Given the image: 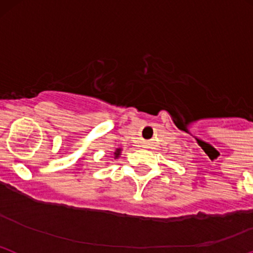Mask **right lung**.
<instances>
[{"label":"right lung","mask_w":253,"mask_h":253,"mask_svg":"<svg viewBox=\"0 0 253 253\" xmlns=\"http://www.w3.org/2000/svg\"><path fill=\"white\" fill-rule=\"evenodd\" d=\"M121 151H122L121 148H116L115 151H114V159H119L120 155H121Z\"/></svg>","instance_id":"right-lung-1"}]
</instances>
